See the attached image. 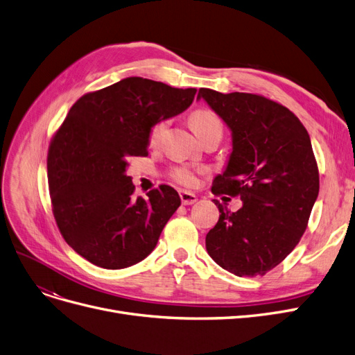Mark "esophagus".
Segmentation results:
<instances>
[{
  "label": "esophagus",
  "mask_w": 355,
  "mask_h": 355,
  "mask_svg": "<svg viewBox=\"0 0 355 355\" xmlns=\"http://www.w3.org/2000/svg\"><path fill=\"white\" fill-rule=\"evenodd\" d=\"M179 196H180V201L183 205H192L196 202V195L192 193V192H188V191H180L179 192Z\"/></svg>",
  "instance_id": "esophagus-1"
}]
</instances>
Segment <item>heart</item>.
<instances>
[{
    "instance_id": "obj_1",
    "label": "heart",
    "mask_w": 355,
    "mask_h": 355,
    "mask_svg": "<svg viewBox=\"0 0 355 355\" xmlns=\"http://www.w3.org/2000/svg\"><path fill=\"white\" fill-rule=\"evenodd\" d=\"M188 122L192 131L200 139H204L209 135L223 137V132H224L223 122L217 113L208 107H198L192 110L188 118ZM166 128H167L166 119H159L157 122H154L148 131V144L157 146ZM201 172L202 168L196 166H175L168 170V176L183 187H193L196 185L198 175Z\"/></svg>"
}]
</instances>
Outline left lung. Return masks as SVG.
I'll list each match as a JSON object with an SVG mask.
<instances>
[{"label":"left lung","mask_w":355,"mask_h":355,"mask_svg":"<svg viewBox=\"0 0 355 355\" xmlns=\"http://www.w3.org/2000/svg\"><path fill=\"white\" fill-rule=\"evenodd\" d=\"M201 97L233 135L211 191L243 201L232 212L214 200L220 218L205 237L208 254L237 277L265 275L300 242L319 193L310 137L290 109L261 94L200 89Z\"/></svg>","instance_id":"1"}]
</instances>
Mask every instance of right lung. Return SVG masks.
I'll use <instances>...</instances> for the list:
<instances>
[{
  "instance_id": "obj_1",
  "label": "right lung",
  "mask_w": 355,
  "mask_h": 355,
  "mask_svg": "<svg viewBox=\"0 0 355 355\" xmlns=\"http://www.w3.org/2000/svg\"><path fill=\"white\" fill-rule=\"evenodd\" d=\"M196 89L141 77L81 96L48 150V183L56 225L84 259L122 269L147 258L180 205L168 185L134 198L130 157L147 155L154 122L179 115Z\"/></svg>"
}]
</instances>
